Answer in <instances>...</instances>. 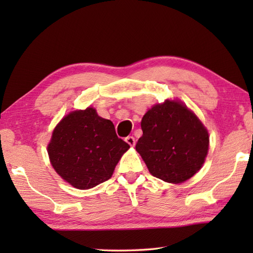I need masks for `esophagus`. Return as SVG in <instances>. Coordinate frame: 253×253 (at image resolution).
Wrapping results in <instances>:
<instances>
[{
	"label": "esophagus",
	"instance_id": "esophagus-1",
	"mask_svg": "<svg viewBox=\"0 0 253 253\" xmlns=\"http://www.w3.org/2000/svg\"><path fill=\"white\" fill-rule=\"evenodd\" d=\"M126 143L128 144V145H130L131 147H134L135 146V144H136V140H135V138L132 136H128V137H126Z\"/></svg>",
	"mask_w": 253,
	"mask_h": 253
}]
</instances>
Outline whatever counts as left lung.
<instances>
[{
    "label": "left lung",
    "instance_id": "8db88e82",
    "mask_svg": "<svg viewBox=\"0 0 253 253\" xmlns=\"http://www.w3.org/2000/svg\"><path fill=\"white\" fill-rule=\"evenodd\" d=\"M140 126L143 136L136 151L153 176L178 184L202 168L209 151V132L183 102L168 99L153 106Z\"/></svg>",
    "mask_w": 253,
    "mask_h": 253
}]
</instances>
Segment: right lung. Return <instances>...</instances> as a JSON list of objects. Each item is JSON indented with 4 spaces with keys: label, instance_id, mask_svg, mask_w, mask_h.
<instances>
[{
    "label": "right lung",
    "instance_id": "add662e5",
    "mask_svg": "<svg viewBox=\"0 0 253 253\" xmlns=\"http://www.w3.org/2000/svg\"><path fill=\"white\" fill-rule=\"evenodd\" d=\"M128 148L118 138L114 124L88 107L71 111L55 126L48 154L52 168L66 182L88 190L111 177Z\"/></svg>",
    "mask_w": 253,
    "mask_h": 253
}]
</instances>
